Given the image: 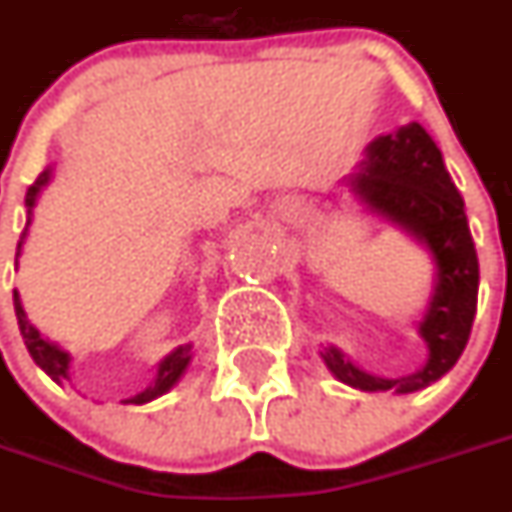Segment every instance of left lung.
Wrapping results in <instances>:
<instances>
[{"label":"left lung","instance_id":"1","mask_svg":"<svg viewBox=\"0 0 512 512\" xmlns=\"http://www.w3.org/2000/svg\"><path fill=\"white\" fill-rule=\"evenodd\" d=\"M347 189L373 214L396 225L432 259V292L417 334L427 344V362L399 378L362 370L334 344L321 347V360L336 381L360 391L414 393L440 381L469 342L479 292V259L466 220L464 199L443 152L417 121L375 137Z\"/></svg>","mask_w":512,"mask_h":512}]
</instances>
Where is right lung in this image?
Returning a JSON list of instances; mask_svg holds the SVG:
<instances>
[{"label": "right lung", "mask_w": 512, "mask_h": 512, "mask_svg": "<svg viewBox=\"0 0 512 512\" xmlns=\"http://www.w3.org/2000/svg\"><path fill=\"white\" fill-rule=\"evenodd\" d=\"M51 181V168L43 170L41 176L36 178V183L30 186L28 194H25V207H28V222H25V230L23 235H20V243H17V253H15V269L17 264H20V253H23V243L25 238H28V227L30 222H33V209H36V202L38 196H41L43 186ZM15 316H17V326H20V334H23V342L25 347H28L30 357H33V362H36L38 368L43 370V373L51 378L54 383H59V386H64V383H69L72 378H69V365H72V355H69L67 349H61L59 344L51 342L48 336H43L41 331L30 323L28 313H25L23 308V300H20V292L15 290ZM191 357H194V344H181V347H176L170 355H165L163 360L157 362V373H155V381L150 383V386L144 388L142 393H137V396H131V399H126L129 404H147V401L157 399V396H163V393H168L170 388L176 386L178 381L183 378V373H186V368L191 365Z\"/></svg>", "instance_id": "1"}]
</instances>
